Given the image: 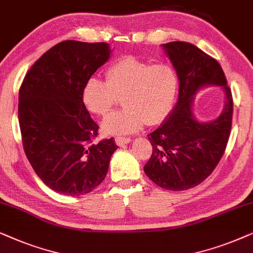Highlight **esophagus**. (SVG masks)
Listing matches in <instances>:
<instances>
[{
	"label": "esophagus",
	"mask_w": 253,
	"mask_h": 253,
	"mask_svg": "<svg viewBox=\"0 0 253 253\" xmlns=\"http://www.w3.org/2000/svg\"><path fill=\"white\" fill-rule=\"evenodd\" d=\"M130 139H128V137H117L116 139V143L118 144L119 147H123V146H126V144H128L130 142Z\"/></svg>",
	"instance_id": "esophagus-1"
}]
</instances>
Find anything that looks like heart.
<instances>
[{
    "label": "heart",
    "instance_id": "b5f03b06",
    "mask_svg": "<svg viewBox=\"0 0 253 253\" xmlns=\"http://www.w3.org/2000/svg\"><path fill=\"white\" fill-rule=\"evenodd\" d=\"M179 80L172 67L124 56L106 70V82L91 77L84 84L82 99L90 112L104 117L123 97L125 107L102 123L106 135H127L147 125L166 120L176 102Z\"/></svg>",
    "mask_w": 253,
    "mask_h": 253
}]
</instances>
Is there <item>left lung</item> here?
<instances>
[{
    "instance_id": "8db88e82",
    "label": "left lung",
    "mask_w": 253,
    "mask_h": 253,
    "mask_svg": "<svg viewBox=\"0 0 253 253\" xmlns=\"http://www.w3.org/2000/svg\"><path fill=\"white\" fill-rule=\"evenodd\" d=\"M179 80V95L167 119L148 135L153 154L144 172L171 191L192 188L206 179L224 154L232 121V96L216 60L185 42L162 45ZM221 86L225 107L216 120L204 123L193 113L194 96L207 86Z\"/></svg>"
}]
</instances>
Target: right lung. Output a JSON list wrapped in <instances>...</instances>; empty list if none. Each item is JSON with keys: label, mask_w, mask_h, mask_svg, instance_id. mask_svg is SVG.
<instances>
[{"label": "right lung", "mask_w": 253, "mask_h": 253, "mask_svg": "<svg viewBox=\"0 0 253 253\" xmlns=\"http://www.w3.org/2000/svg\"><path fill=\"white\" fill-rule=\"evenodd\" d=\"M106 42L66 40L36 61L19 89L23 148L38 177L53 191L82 195L106 177L118 146L93 143L98 125L82 99L84 84L111 55Z\"/></svg>", "instance_id": "right-lung-1"}]
</instances>
